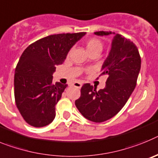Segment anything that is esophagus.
Here are the masks:
<instances>
[{
  "mask_svg": "<svg viewBox=\"0 0 158 158\" xmlns=\"http://www.w3.org/2000/svg\"><path fill=\"white\" fill-rule=\"evenodd\" d=\"M73 86L75 87H78V88H81V87H82V83H79V82H75V83H73Z\"/></svg>",
  "mask_w": 158,
  "mask_h": 158,
  "instance_id": "esophagus-1",
  "label": "esophagus"
}]
</instances>
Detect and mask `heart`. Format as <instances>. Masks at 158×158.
Wrapping results in <instances>:
<instances>
[{
    "label": "heart",
    "instance_id": "obj_1",
    "mask_svg": "<svg viewBox=\"0 0 158 158\" xmlns=\"http://www.w3.org/2000/svg\"><path fill=\"white\" fill-rule=\"evenodd\" d=\"M86 48H87V52H92V51H101L102 50V43L99 40L96 38H91L88 40L86 43Z\"/></svg>",
    "mask_w": 158,
    "mask_h": 158
}]
</instances>
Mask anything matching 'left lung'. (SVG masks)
<instances>
[{
	"instance_id": "1",
	"label": "left lung",
	"mask_w": 158,
	"mask_h": 158,
	"mask_svg": "<svg viewBox=\"0 0 158 158\" xmlns=\"http://www.w3.org/2000/svg\"><path fill=\"white\" fill-rule=\"evenodd\" d=\"M114 34L111 48L102 66V74L108 75L106 87L96 91L85 83L75 106L83 117L94 123H102L113 118L127 103L134 88L141 69L138 48L122 35L111 31H96L103 36Z\"/></svg>"
}]
</instances>
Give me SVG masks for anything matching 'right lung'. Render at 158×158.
<instances>
[{
	"instance_id": "add662e5",
	"label": "right lung",
	"mask_w": 158,
	"mask_h": 158,
	"mask_svg": "<svg viewBox=\"0 0 158 158\" xmlns=\"http://www.w3.org/2000/svg\"><path fill=\"white\" fill-rule=\"evenodd\" d=\"M85 34L48 35L22 53L15 70V101L23 118L32 127H45L54 120L56 105L68 87L52 83L56 66L64 62L71 48Z\"/></svg>"
}]
</instances>
